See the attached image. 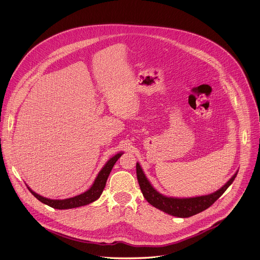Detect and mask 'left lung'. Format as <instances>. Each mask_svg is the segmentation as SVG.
Masks as SVG:
<instances>
[{"label": "left lung", "instance_id": "1", "mask_svg": "<svg viewBox=\"0 0 260 260\" xmlns=\"http://www.w3.org/2000/svg\"><path fill=\"white\" fill-rule=\"evenodd\" d=\"M237 172L238 171H236L235 174L220 189L211 194L189 198H176L168 197L159 193L149 182L140 164L138 162L136 164L137 179L144 198L155 208L168 213L169 215L181 218L193 216L210 207L226 191V189L232 184Z\"/></svg>", "mask_w": 260, "mask_h": 260}]
</instances>
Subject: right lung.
Instances as JSON below:
<instances>
[{"mask_svg": "<svg viewBox=\"0 0 260 260\" xmlns=\"http://www.w3.org/2000/svg\"><path fill=\"white\" fill-rule=\"evenodd\" d=\"M122 154H123L122 152L117 153L115 156L110 158L106 162V164L103 166V168L100 170V172L98 173L92 186L87 191L83 192L82 194L74 196V197L66 198V199H50V198H46V197L39 195L36 192H34L29 186L27 185V187H28L29 191L37 198L39 201H41L42 203H44L50 207H53L55 209H71V208H76V207L90 204V203L96 201L101 196V194L105 188V185H106L108 176L111 172L112 168H113L114 164L116 163V161L121 157Z\"/></svg>", "mask_w": 260, "mask_h": 260, "instance_id": "add662e5", "label": "right lung"}]
</instances>
